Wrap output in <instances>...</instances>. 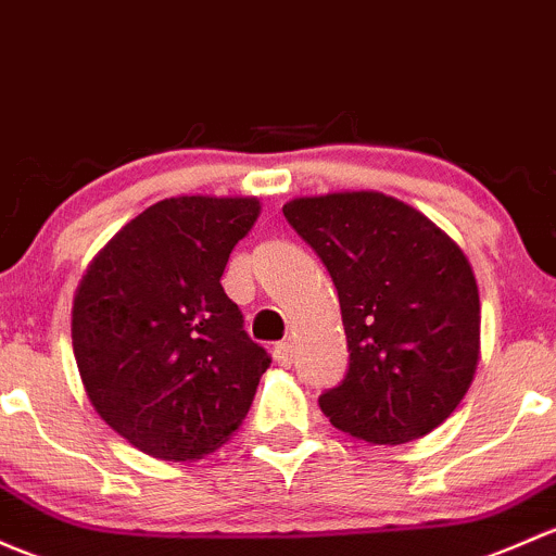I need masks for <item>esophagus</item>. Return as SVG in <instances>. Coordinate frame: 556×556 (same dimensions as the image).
<instances>
[{
	"instance_id": "1",
	"label": "esophagus",
	"mask_w": 556,
	"mask_h": 556,
	"mask_svg": "<svg viewBox=\"0 0 556 556\" xmlns=\"http://www.w3.org/2000/svg\"><path fill=\"white\" fill-rule=\"evenodd\" d=\"M274 359L279 362V365H293V359H295V349H293V343L290 341H282V343H277V346H274Z\"/></svg>"
}]
</instances>
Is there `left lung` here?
Listing matches in <instances>:
<instances>
[{"mask_svg": "<svg viewBox=\"0 0 556 556\" xmlns=\"http://www.w3.org/2000/svg\"><path fill=\"white\" fill-rule=\"evenodd\" d=\"M288 224L330 271L346 330V376L319 396L336 429L372 445L418 440L469 391L479 293L458 244L378 191L303 197Z\"/></svg>", "mask_w": 556, "mask_h": 556, "instance_id": "8db88e82", "label": "left lung"}]
</instances>
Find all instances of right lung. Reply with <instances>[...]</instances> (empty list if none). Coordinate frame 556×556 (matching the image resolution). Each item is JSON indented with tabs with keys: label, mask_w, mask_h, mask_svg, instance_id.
I'll use <instances>...</instances> for the list:
<instances>
[{
	"label": "right lung",
	"mask_w": 556,
	"mask_h": 556,
	"mask_svg": "<svg viewBox=\"0 0 556 556\" xmlns=\"http://www.w3.org/2000/svg\"><path fill=\"white\" fill-rule=\"evenodd\" d=\"M258 200L175 197L101 250L74 298L87 396L116 434L162 460H194L242 426L271 356L224 293Z\"/></svg>",
	"instance_id": "right-lung-1"
}]
</instances>
